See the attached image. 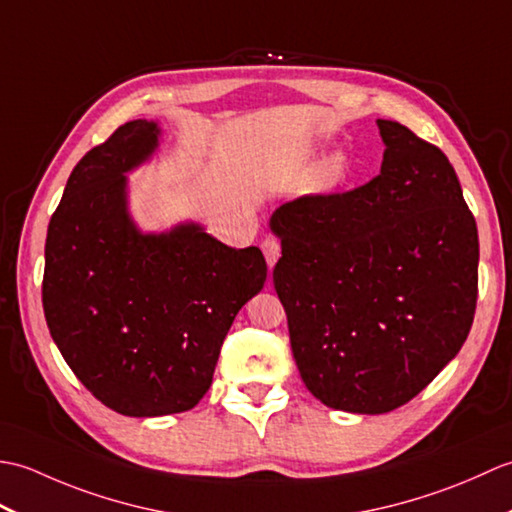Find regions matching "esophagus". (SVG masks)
Returning a JSON list of instances; mask_svg holds the SVG:
<instances>
[{"mask_svg":"<svg viewBox=\"0 0 512 512\" xmlns=\"http://www.w3.org/2000/svg\"><path fill=\"white\" fill-rule=\"evenodd\" d=\"M262 250H264V255H266L268 268L273 270V266L277 264V259H279V255H281V244L277 242L275 237H266L264 242H262Z\"/></svg>","mask_w":512,"mask_h":512,"instance_id":"esophagus-1","label":"esophagus"}]
</instances>
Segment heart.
Returning <instances> with one entry per match:
<instances>
[{"instance_id":"1","label":"heart","mask_w":512,"mask_h":512,"mask_svg":"<svg viewBox=\"0 0 512 512\" xmlns=\"http://www.w3.org/2000/svg\"><path fill=\"white\" fill-rule=\"evenodd\" d=\"M341 171H343V158L328 156L319 162L317 173H314V182H317L319 187H325V184H332L336 178H339Z\"/></svg>"}]
</instances>
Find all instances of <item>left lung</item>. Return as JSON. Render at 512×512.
<instances>
[{
  "instance_id": "1",
  "label": "left lung",
  "mask_w": 512,
  "mask_h": 512,
  "mask_svg": "<svg viewBox=\"0 0 512 512\" xmlns=\"http://www.w3.org/2000/svg\"><path fill=\"white\" fill-rule=\"evenodd\" d=\"M380 173L363 187L281 204L273 270L292 356L323 405L387 413L460 352L477 303L475 217L442 151L376 121Z\"/></svg>"
}]
</instances>
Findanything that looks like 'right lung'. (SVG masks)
Masks as SVG:
<instances>
[{
    "label": "right lung",
    "instance_id": "1",
    "mask_svg": "<svg viewBox=\"0 0 512 512\" xmlns=\"http://www.w3.org/2000/svg\"><path fill=\"white\" fill-rule=\"evenodd\" d=\"M158 140V123L132 121L79 160L48 226L41 288L65 363L105 407L132 418L198 405L235 314L268 273L257 246L231 248L195 222L140 231L127 173Z\"/></svg>",
    "mask_w": 512,
    "mask_h": 512
}]
</instances>
